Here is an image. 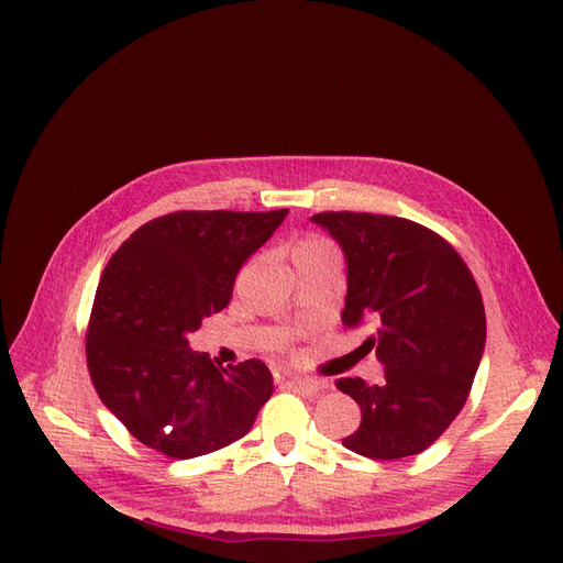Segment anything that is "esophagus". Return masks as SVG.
Wrapping results in <instances>:
<instances>
[{
	"label": "esophagus",
	"mask_w": 563,
	"mask_h": 563,
	"mask_svg": "<svg viewBox=\"0 0 563 563\" xmlns=\"http://www.w3.org/2000/svg\"><path fill=\"white\" fill-rule=\"evenodd\" d=\"M286 385L294 391H298L300 397H319L321 391L329 387L323 380H312V378H291Z\"/></svg>",
	"instance_id": "34e87169"
}]
</instances>
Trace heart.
I'll list each match as a JSON object with an SVG mask.
<instances>
[{"label":"heart","mask_w":563,"mask_h":563,"mask_svg":"<svg viewBox=\"0 0 563 563\" xmlns=\"http://www.w3.org/2000/svg\"><path fill=\"white\" fill-rule=\"evenodd\" d=\"M323 246H331V244L327 240H321V236H302V240H298L294 244V258H298V255H302V253L323 249Z\"/></svg>","instance_id":"heart-1"}]
</instances>
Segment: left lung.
I'll use <instances>...</instances> for the list:
<instances>
[{
    "instance_id": "obj_1",
    "label": "left lung",
    "mask_w": 563,
    "mask_h": 563,
    "mask_svg": "<svg viewBox=\"0 0 563 563\" xmlns=\"http://www.w3.org/2000/svg\"><path fill=\"white\" fill-rule=\"evenodd\" d=\"M343 246L347 329L371 323L364 347L385 364L380 385L340 378L362 408L343 446L397 460L432 446L463 411L486 343V314L470 267L444 240L413 220L378 213L312 216Z\"/></svg>"
}]
</instances>
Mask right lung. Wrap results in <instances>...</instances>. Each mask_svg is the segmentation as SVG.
<instances>
[{
    "mask_svg": "<svg viewBox=\"0 0 563 563\" xmlns=\"http://www.w3.org/2000/svg\"><path fill=\"white\" fill-rule=\"evenodd\" d=\"M286 213L176 211L114 251L93 298L87 366L100 401L141 444L187 460L251 430L275 389L269 368L216 366L187 347V333L225 308L236 272Z\"/></svg>",
    "mask_w": 563,
    "mask_h": 563,
    "instance_id": "1",
    "label": "right lung"
}]
</instances>
